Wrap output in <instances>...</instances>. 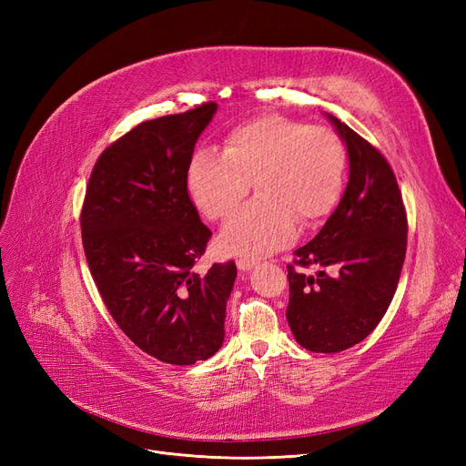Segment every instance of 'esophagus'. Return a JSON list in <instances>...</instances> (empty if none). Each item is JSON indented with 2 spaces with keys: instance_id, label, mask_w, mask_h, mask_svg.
<instances>
[{
  "instance_id": "1",
  "label": "esophagus",
  "mask_w": 466,
  "mask_h": 466,
  "mask_svg": "<svg viewBox=\"0 0 466 466\" xmlns=\"http://www.w3.org/2000/svg\"><path fill=\"white\" fill-rule=\"evenodd\" d=\"M236 265H238L239 271H251V268L255 267V259L242 258V259H238V261H236Z\"/></svg>"
}]
</instances>
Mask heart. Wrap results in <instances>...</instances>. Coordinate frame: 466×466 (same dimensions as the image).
<instances>
[{
    "mask_svg": "<svg viewBox=\"0 0 466 466\" xmlns=\"http://www.w3.org/2000/svg\"><path fill=\"white\" fill-rule=\"evenodd\" d=\"M344 168L347 151L335 131L265 116L232 129L220 155L199 148L187 167V191L207 218L220 220L253 186L258 198L224 224L220 248L258 258L289 246L296 222L311 227L333 211Z\"/></svg>",
    "mask_w": 466,
    "mask_h": 466,
    "instance_id": "heart-1",
    "label": "heart"
}]
</instances>
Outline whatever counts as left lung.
I'll return each instance as SVG.
<instances>
[{
  "mask_svg": "<svg viewBox=\"0 0 466 466\" xmlns=\"http://www.w3.org/2000/svg\"><path fill=\"white\" fill-rule=\"evenodd\" d=\"M327 117L347 145L349 184L319 234L287 267V319L299 347L331 354L364 340L381 321L399 284L409 224L385 157L340 119Z\"/></svg>",
  "mask_w": 466,
  "mask_h": 466,
  "instance_id": "left-lung-1",
  "label": "left lung"
}]
</instances>
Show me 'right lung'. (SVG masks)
<instances>
[{"mask_svg": "<svg viewBox=\"0 0 466 466\" xmlns=\"http://www.w3.org/2000/svg\"><path fill=\"white\" fill-rule=\"evenodd\" d=\"M215 102L133 127L104 151L81 211L83 248L119 329L160 362L191 366L224 340L236 265L193 271L211 230L187 193V167Z\"/></svg>", "mask_w": 466, "mask_h": 466, "instance_id": "add662e5", "label": "right lung"}]
</instances>
